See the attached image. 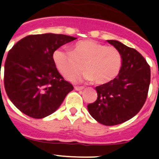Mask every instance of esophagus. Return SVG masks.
<instances>
[{"label":"esophagus","instance_id":"34e87169","mask_svg":"<svg viewBox=\"0 0 159 159\" xmlns=\"http://www.w3.org/2000/svg\"><path fill=\"white\" fill-rule=\"evenodd\" d=\"M84 88V87H75V90H76V91H81V90H83Z\"/></svg>","mask_w":159,"mask_h":159}]
</instances>
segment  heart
I'll return each instance as SVG.
<instances>
[{
  "label": "heart",
  "mask_w": 159,
  "mask_h": 159,
  "mask_svg": "<svg viewBox=\"0 0 159 159\" xmlns=\"http://www.w3.org/2000/svg\"><path fill=\"white\" fill-rule=\"evenodd\" d=\"M57 69L65 79L72 80L84 69V78L96 84H107L119 75L122 56L118 49L92 40L79 41L72 51L59 48L53 53Z\"/></svg>",
  "instance_id": "1"
}]
</instances>
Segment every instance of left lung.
<instances>
[{
	"label": "left lung",
	"mask_w": 159,
	"mask_h": 159,
	"mask_svg": "<svg viewBox=\"0 0 159 159\" xmlns=\"http://www.w3.org/2000/svg\"><path fill=\"white\" fill-rule=\"evenodd\" d=\"M122 56L119 75L95 88L98 97L88 105L90 115L106 126L123 123L136 116L144 105L151 82V68L135 49L118 40H107Z\"/></svg>",
	"instance_id": "left-lung-1"
}]
</instances>
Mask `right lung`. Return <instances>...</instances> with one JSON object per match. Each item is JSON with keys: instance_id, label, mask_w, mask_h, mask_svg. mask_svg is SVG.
Instances as JSON below:
<instances>
[{"instance_id": "add662e5", "label": "right lung", "mask_w": 159, "mask_h": 159, "mask_svg": "<svg viewBox=\"0 0 159 159\" xmlns=\"http://www.w3.org/2000/svg\"><path fill=\"white\" fill-rule=\"evenodd\" d=\"M76 39L54 33L30 35L8 52L4 67L5 92L26 116L42 119L51 115L73 90L55 66L53 53Z\"/></svg>"}]
</instances>
